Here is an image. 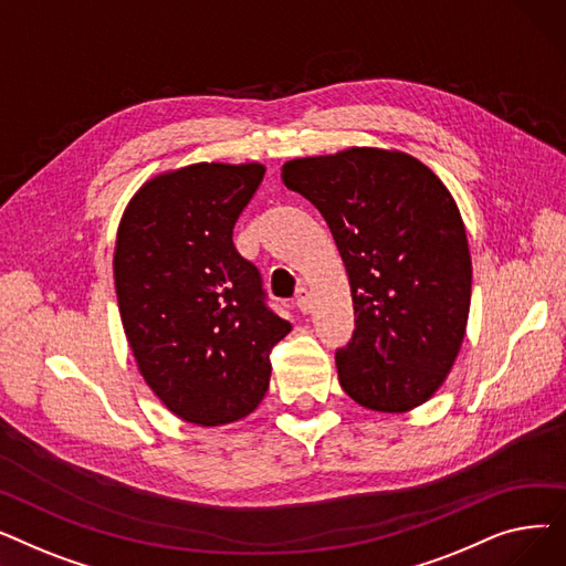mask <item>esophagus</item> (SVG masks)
<instances>
[{"mask_svg": "<svg viewBox=\"0 0 566 566\" xmlns=\"http://www.w3.org/2000/svg\"><path fill=\"white\" fill-rule=\"evenodd\" d=\"M295 307H298L303 314L312 310V293L307 289H298V293H295Z\"/></svg>", "mask_w": 566, "mask_h": 566, "instance_id": "esophagus-1", "label": "esophagus"}]
</instances>
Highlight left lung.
<instances>
[{
  "instance_id": "8db88e82",
  "label": "left lung",
  "mask_w": 566,
  "mask_h": 566,
  "mask_svg": "<svg viewBox=\"0 0 566 566\" xmlns=\"http://www.w3.org/2000/svg\"><path fill=\"white\" fill-rule=\"evenodd\" d=\"M282 181L318 208L346 265L355 331L335 353L344 392L380 412L424 403L457 360L470 310L452 195L420 160L382 148L289 160Z\"/></svg>"
}]
</instances>
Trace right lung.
<instances>
[{"mask_svg":"<svg viewBox=\"0 0 566 566\" xmlns=\"http://www.w3.org/2000/svg\"><path fill=\"white\" fill-rule=\"evenodd\" d=\"M263 174L256 163L160 174L118 224L114 284L137 367L174 415L199 427L259 406L271 350L291 331L231 238Z\"/></svg>","mask_w":566,"mask_h":566,"instance_id":"add662e5","label":"right lung"}]
</instances>
